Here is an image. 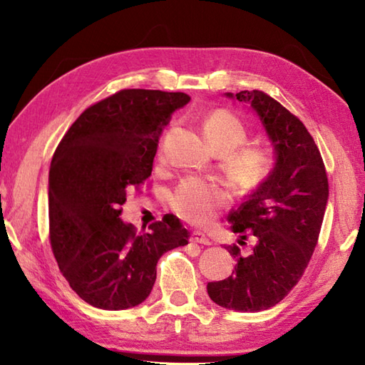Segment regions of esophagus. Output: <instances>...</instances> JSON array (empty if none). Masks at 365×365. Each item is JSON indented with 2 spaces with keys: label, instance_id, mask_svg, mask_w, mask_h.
Instances as JSON below:
<instances>
[{
  "label": "esophagus",
  "instance_id": "34e87169",
  "mask_svg": "<svg viewBox=\"0 0 365 365\" xmlns=\"http://www.w3.org/2000/svg\"><path fill=\"white\" fill-rule=\"evenodd\" d=\"M191 242H195V243H199V245H212V240L208 238L205 234H202V232H199V230H195L191 234Z\"/></svg>",
  "mask_w": 365,
  "mask_h": 365
}]
</instances>
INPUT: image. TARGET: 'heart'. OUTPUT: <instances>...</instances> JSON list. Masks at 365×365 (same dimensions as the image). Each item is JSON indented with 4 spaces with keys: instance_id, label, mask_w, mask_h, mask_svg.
<instances>
[{
    "instance_id": "1",
    "label": "heart",
    "mask_w": 365,
    "mask_h": 365,
    "mask_svg": "<svg viewBox=\"0 0 365 365\" xmlns=\"http://www.w3.org/2000/svg\"><path fill=\"white\" fill-rule=\"evenodd\" d=\"M202 127L207 141L213 149L221 155H227L229 168L240 180L255 185L268 175L274 163L273 152L257 144L239 147L246 143L250 128L237 113L218 108L205 115ZM158 158H163L161 149ZM229 191L220 183L188 177L174 191L170 205L183 220L192 224H208L213 221L220 208L229 204Z\"/></svg>"
}]
</instances>
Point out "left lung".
Here are the masks:
<instances>
[{
  "label": "left lung",
  "mask_w": 365,
  "mask_h": 365,
  "mask_svg": "<svg viewBox=\"0 0 365 365\" xmlns=\"http://www.w3.org/2000/svg\"><path fill=\"white\" fill-rule=\"evenodd\" d=\"M250 103L274 145L276 165L235 212L232 230L255 238L251 254L227 246L237 259L224 281L208 282L213 302L237 312H260L276 306L298 284L319 242L329 187L314 138L297 115L262 91L226 94Z\"/></svg>",
  "instance_id": "obj_1"
}]
</instances>
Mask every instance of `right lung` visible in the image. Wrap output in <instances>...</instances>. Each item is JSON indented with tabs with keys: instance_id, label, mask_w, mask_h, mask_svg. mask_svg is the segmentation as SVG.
<instances>
[{
	"instance_id": "obj_1",
	"label": "right lung",
	"mask_w": 365,
	"mask_h": 365,
	"mask_svg": "<svg viewBox=\"0 0 365 365\" xmlns=\"http://www.w3.org/2000/svg\"><path fill=\"white\" fill-rule=\"evenodd\" d=\"M183 92L122 89L91 105L54 150L48 177L50 243L68 285L105 311L149 297L163 254L188 245L190 232L165 216L136 232L119 216L127 192L152 174L170 115Z\"/></svg>"
}]
</instances>
